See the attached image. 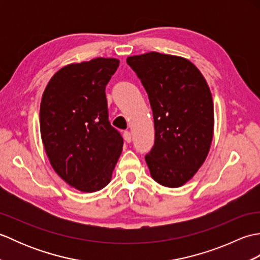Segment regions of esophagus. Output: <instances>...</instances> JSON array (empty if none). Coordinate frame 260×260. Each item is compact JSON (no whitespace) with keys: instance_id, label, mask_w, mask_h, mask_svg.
I'll return each instance as SVG.
<instances>
[{"instance_id":"1","label":"esophagus","mask_w":260,"mask_h":260,"mask_svg":"<svg viewBox=\"0 0 260 260\" xmlns=\"http://www.w3.org/2000/svg\"><path fill=\"white\" fill-rule=\"evenodd\" d=\"M124 140H125L127 143H131V142H132V134H131V132H128V131L124 132Z\"/></svg>"}]
</instances>
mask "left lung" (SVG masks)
Instances as JSON below:
<instances>
[{"label":"left lung","mask_w":260,"mask_h":260,"mask_svg":"<svg viewBox=\"0 0 260 260\" xmlns=\"http://www.w3.org/2000/svg\"><path fill=\"white\" fill-rule=\"evenodd\" d=\"M150 99L155 141L145 156L152 178L179 187L206 161L213 137V102L206 79L189 60L148 52L126 59Z\"/></svg>","instance_id":"obj_1"}]
</instances>
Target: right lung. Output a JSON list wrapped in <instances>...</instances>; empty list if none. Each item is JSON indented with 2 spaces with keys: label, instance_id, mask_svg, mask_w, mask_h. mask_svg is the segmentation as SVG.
<instances>
[{
  "label": "right lung",
  "instance_id": "obj_1",
  "mask_svg": "<svg viewBox=\"0 0 260 260\" xmlns=\"http://www.w3.org/2000/svg\"><path fill=\"white\" fill-rule=\"evenodd\" d=\"M119 66L115 58L70 63L43 91L40 132L52 169L70 186L96 192L112 179L123 139L108 120L105 88Z\"/></svg>",
  "mask_w": 260,
  "mask_h": 260
}]
</instances>
